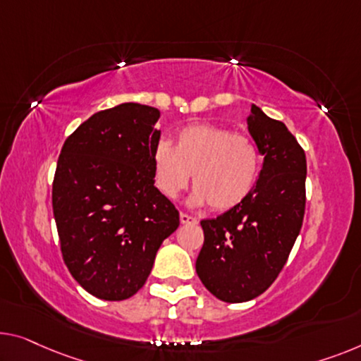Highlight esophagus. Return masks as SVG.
<instances>
[{
  "instance_id": "1",
  "label": "esophagus",
  "mask_w": 361,
  "mask_h": 361,
  "mask_svg": "<svg viewBox=\"0 0 361 361\" xmlns=\"http://www.w3.org/2000/svg\"><path fill=\"white\" fill-rule=\"evenodd\" d=\"M180 222L183 225H196L197 219L192 217V215H190V214H186V212H181L180 214Z\"/></svg>"
}]
</instances>
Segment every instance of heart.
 <instances>
[{
    "label": "heart",
    "instance_id": "1",
    "mask_svg": "<svg viewBox=\"0 0 361 361\" xmlns=\"http://www.w3.org/2000/svg\"><path fill=\"white\" fill-rule=\"evenodd\" d=\"M152 170L155 186L166 199L178 197L192 173V202H209L215 211H230L255 190L261 154L243 133L196 123L176 131L173 147L160 141L152 149Z\"/></svg>",
    "mask_w": 361,
    "mask_h": 361
}]
</instances>
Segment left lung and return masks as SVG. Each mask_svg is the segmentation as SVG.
Here are the masks:
<instances>
[{
  "label": "left lung",
  "mask_w": 361,
  "mask_h": 361,
  "mask_svg": "<svg viewBox=\"0 0 361 361\" xmlns=\"http://www.w3.org/2000/svg\"><path fill=\"white\" fill-rule=\"evenodd\" d=\"M248 129L264 164L240 206L201 220L204 245L196 272L209 292L227 303L259 297L288 259L306 202V157L282 121L251 106Z\"/></svg>",
  "instance_id": "1"
}]
</instances>
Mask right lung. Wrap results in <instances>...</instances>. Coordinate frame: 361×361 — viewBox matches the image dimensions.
Wrapping results in <instances>:
<instances>
[{
    "label": "right lung",
    "instance_id": "1",
    "mask_svg": "<svg viewBox=\"0 0 361 361\" xmlns=\"http://www.w3.org/2000/svg\"><path fill=\"white\" fill-rule=\"evenodd\" d=\"M160 111L121 104L97 111L63 144L51 204L61 255L76 282L120 301L146 283L180 214L154 186Z\"/></svg>",
    "mask_w": 361,
    "mask_h": 361
}]
</instances>
